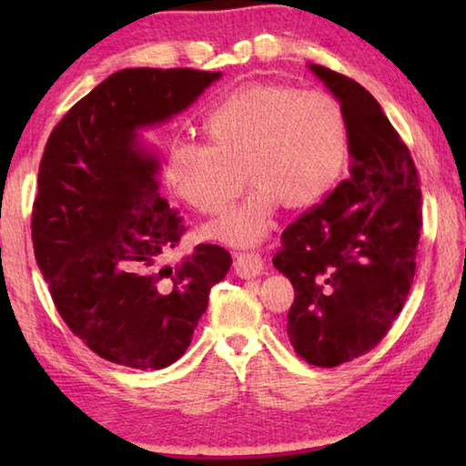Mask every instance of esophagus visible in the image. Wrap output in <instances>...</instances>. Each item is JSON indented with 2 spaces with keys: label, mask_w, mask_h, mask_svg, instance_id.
Returning <instances> with one entry per match:
<instances>
[{
  "label": "esophagus",
  "mask_w": 466,
  "mask_h": 466,
  "mask_svg": "<svg viewBox=\"0 0 466 466\" xmlns=\"http://www.w3.org/2000/svg\"><path fill=\"white\" fill-rule=\"evenodd\" d=\"M234 269L244 279L257 278L263 273V257L258 252H238L234 261Z\"/></svg>",
  "instance_id": "1"
}]
</instances>
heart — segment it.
I'll return each mask as SVG.
<instances>
[{
    "mask_svg": "<svg viewBox=\"0 0 466 466\" xmlns=\"http://www.w3.org/2000/svg\"><path fill=\"white\" fill-rule=\"evenodd\" d=\"M205 144H175L167 180L180 199L218 216L238 195L247 199L208 228L211 238L255 244L269 232L275 208L304 209L337 183L350 147L343 106L320 90L278 82L242 84L209 110Z\"/></svg>",
    "mask_w": 466,
    "mask_h": 466,
    "instance_id": "obj_1",
    "label": "heart"
}]
</instances>
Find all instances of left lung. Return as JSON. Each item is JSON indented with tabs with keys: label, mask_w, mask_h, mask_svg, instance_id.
<instances>
[{
	"label": "left lung",
	"mask_w": 466,
	"mask_h": 466,
	"mask_svg": "<svg viewBox=\"0 0 466 466\" xmlns=\"http://www.w3.org/2000/svg\"><path fill=\"white\" fill-rule=\"evenodd\" d=\"M310 67L343 106L351 175L283 230L273 265L296 291L288 312L294 351L335 368L374 350L403 310L423 226L421 187L372 94L333 69Z\"/></svg>",
	"instance_id": "obj_1"
}]
</instances>
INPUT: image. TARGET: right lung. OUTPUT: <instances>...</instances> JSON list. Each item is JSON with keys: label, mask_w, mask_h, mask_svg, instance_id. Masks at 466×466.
Segmentation results:
<instances>
[{"label": "right lung", "mask_w": 466, "mask_h": 466, "mask_svg": "<svg viewBox=\"0 0 466 466\" xmlns=\"http://www.w3.org/2000/svg\"><path fill=\"white\" fill-rule=\"evenodd\" d=\"M218 77L191 67L121 69L46 139L30 224L38 269L69 330L113 364H175L209 289L230 271V252L218 244L167 263L187 226L157 193V162L136 133L180 113Z\"/></svg>", "instance_id": "add662e5"}]
</instances>
